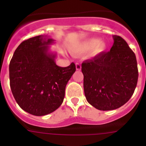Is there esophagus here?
Wrapping results in <instances>:
<instances>
[{"mask_svg": "<svg viewBox=\"0 0 146 146\" xmlns=\"http://www.w3.org/2000/svg\"><path fill=\"white\" fill-rule=\"evenodd\" d=\"M81 68H82V66H81L80 64H78V63H77V64H76V69L78 71H80L81 69Z\"/></svg>", "mask_w": 146, "mask_h": 146, "instance_id": "esophagus-1", "label": "esophagus"}]
</instances>
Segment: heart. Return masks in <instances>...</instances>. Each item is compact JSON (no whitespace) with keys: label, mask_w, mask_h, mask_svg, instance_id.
Listing matches in <instances>:
<instances>
[{"label":"heart","mask_w":146,"mask_h":146,"mask_svg":"<svg viewBox=\"0 0 146 146\" xmlns=\"http://www.w3.org/2000/svg\"><path fill=\"white\" fill-rule=\"evenodd\" d=\"M106 48V42L102 40H98L97 38H91L82 42L78 47L74 49V51L76 52L83 53V52H88L92 50V52L94 55H97V54L104 52Z\"/></svg>","instance_id":"obj_1"}]
</instances>
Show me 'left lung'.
Instances as JSON below:
<instances>
[{
    "label": "left lung",
    "instance_id": "1",
    "mask_svg": "<svg viewBox=\"0 0 146 146\" xmlns=\"http://www.w3.org/2000/svg\"><path fill=\"white\" fill-rule=\"evenodd\" d=\"M109 52L82 64L83 88L88 102L99 110H112L131 97L138 79L136 56L123 38L113 36Z\"/></svg>",
    "mask_w": 146,
    "mask_h": 146
}]
</instances>
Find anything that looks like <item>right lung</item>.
<instances>
[{
    "mask_svg": "<svg viewBox=\"0 0 146 146\" xmlns=\"http://www.w3.org/2000/svg\"><path fill=\"white\" fill-rule=\"evenodd\" d=\"M55 40L40 35L22 42L9 64L11 92L19 106L30 114L42 116L61 105L66 84L75 64L56 65L57 53L50 50Z\"/></svg>",
    "mask_w": 146,
    "mask_h": 146,
    "instance_id": "1",
    "label": "right lung"
}]
</instances>
